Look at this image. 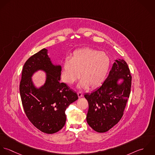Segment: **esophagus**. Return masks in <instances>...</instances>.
Returning <instances> with one entry per match:
<instances>
[{"label":"esophagus","mask_w":155,"mask_h":155,"mask_svg":"<svg viewBox=\"0 0 155 155\" xmlns=\"http://www.w3.org/2000/svg\"><path fill=\"white\" fill-rule=\"evenodd\" d=\"M77 94H78V96L79 98L83 97V93H81V92H77Z\"/></svg>","instance_id":"34e87169"}]
</instances>
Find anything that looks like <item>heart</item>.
<instances>
[{"instance_id": "1", "label": "heart", "mask_w": 155, "mask_h": 155, "mask_svg": "<svg viewBox=\"0 0 155 155\" xmlns=\"http://www.w3.org/2000/svg\"><path fill=\"white\" fill-rule=\"evenodd\" d=\"M111 61L108 55L91 48L75 50L70 60H66L63 66L62 79L71 84L80 78L79 88H92L100 86L105 80L110 69Z\"/></svg>"}]
</instances>
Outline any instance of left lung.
Here are the masks:
<instances>
[{"label":"left lung","mask_w":155,"mask_h":155,"mask_svg":"<svg viewBox=\"0 0 155 155\" xmlns=\"http://www.w3.org/2000/svg\"><path fill=\"white\" fill-rule=\"evenodd\" d=\"M120 79L123 80L120 84L118 83ZM131 81L127 64L119 59L113 63L102 86L84 94L89 103L87 122L94 130L105 132L120 121L129 97Z\"/></svg>","instance_id":"1"}]
</instances>
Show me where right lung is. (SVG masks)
Instances as JSON below:
<instances>
[{
  "instance_id": "1",
  "label": "right lung",
  "mask_w": 155,
  "mask_h": 155,
  "mask_svg": "<svg viewBox=\"0 0 155 155\" xmlns=\"http://www.w3.org/2000/svg\"><path fill=\"white\" fill-rule=\"evenodd\" d=\"M38 70L44 71L46 77L45 83L38 88L31 77ZM61 66L52 63L45 48L29 58L22 71L20 93L25 112L31 124L46 134L62 129L66 122V109L78 99L77 93L61 83Z\"/></svg>"
}]
</instances>
